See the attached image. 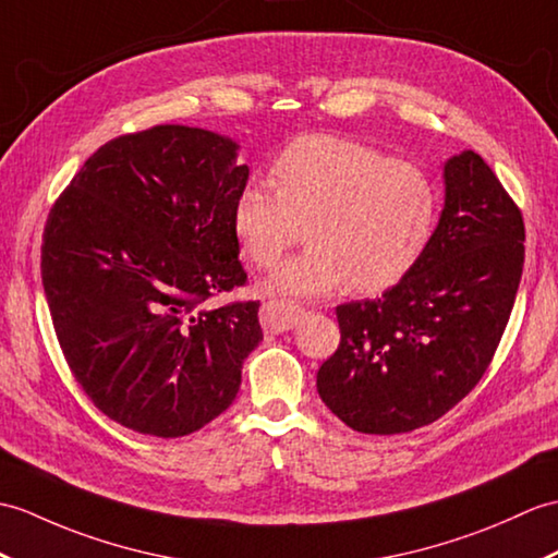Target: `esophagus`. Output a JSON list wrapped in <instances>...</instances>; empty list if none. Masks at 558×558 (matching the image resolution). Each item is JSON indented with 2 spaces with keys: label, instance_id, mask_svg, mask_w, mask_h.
<instances>
[{
  "label": "esophagus",
  "instance_id": "obj_1",
  "mask_svg": "<svg viewBox=\"0 0 558 558\" xmlns=\"http://www.w3.org/2000/svg\"><path fill=\"white\" fill-rule=\"evenodd\" d=\"M302 316V308L284 302H266L262 306V326L268 335H280L296 326Z\"/></svg>",
  "mask_w": 558,
  "mask_h": 558
}]
</instances>
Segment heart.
<instances>
[{
    "label": "heart",
    "instance_id": "obj_1",
    "mask_svg": "<svg viewBox=\"0 0 558 558\" xmlns=\"http://www.w3.org/2000/svg\"><path fill=\"white\" fill-rule=\"evenodd\" d=\"M264 190L244 185L232 230L256 268L278 264L306 223L308 250L276 268L266 292L320 296L352 280L385 290L418 262L435 223V190L416 163L335 135L290 142Z\"/></svg>",
    "mask_w": 558,
    "mask_h": 558
}]
</instances>
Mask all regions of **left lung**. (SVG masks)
I'll return each instance as SVG.
<instances>
[{"label":"left lung","mask_w":558,"mask_h":558,"mask_svg":"<svg viewBox=\"0 0 558 558\" xmlns=\"http://www.w3.org/2000/svg\"><path fill=\"white\" fill-rule=\"evenodd\" d=\"M521 209L481 154L445 163V209L421 258L378 300L335 308L340 347L316 387L352 430L430 425L483 378L523 276Z\"/></svg>","instance_id":"1"}]
</instances>
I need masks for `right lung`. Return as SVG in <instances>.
I'll use <instances>...</instances> for the list:
<instances>
[{
    "label": "right lung",
    "mask_w": 558,
    "mask_h": 558,
    "mask_svg": "<svg viewBox=\"0 0 558 558\" xmlns=\"http://www.w3.org/2000/svg\"><path fill=\"white\" fill-rule=\"evenodd\" d=\"M230 137L154 125L99 147L43 235V284L77 385L116 423L183 437L238 397L264 340L258 302L202 308L247 282L232 206L247 185Z\"/></svg>",
    "instance_id": "right-lung-1"
}]
</instances>
